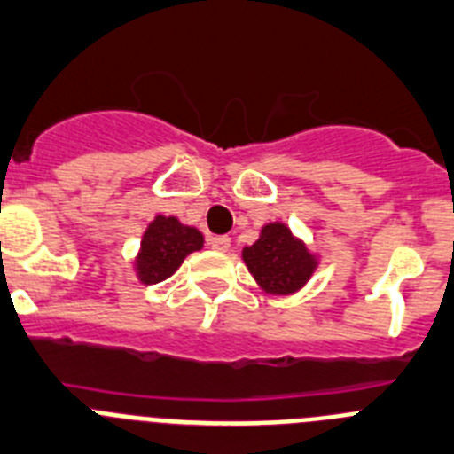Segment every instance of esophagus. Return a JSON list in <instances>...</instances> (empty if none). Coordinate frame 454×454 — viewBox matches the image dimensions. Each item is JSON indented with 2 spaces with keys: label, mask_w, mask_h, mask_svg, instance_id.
Here are the masks:
<instances>
[{
  "label": "esophagus",
  "mask_w": 454,
  "mask_h": 454,
  "mask_svg": "<svg viewBox=\"0 0 454 454\" xmlns=\"http://www.w3.org/2000/svg\"><path fill=\"white\" fill-rule=\"evenodd\" d=\"M210 247L219 253H226L231 248V237L228 235H215L210 237Z\"/></svg>",
  "instance_id": "esophagus-1"
}]
</instances>
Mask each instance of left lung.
<instances>
[{
    "label": "left lung",
    "instance_id": "1",
    "mask_svg": "<svg viewBox=\"0 0 454 454\" xmlns=\"http://www.w3.org/2000/svg\"><path fill=\"white\" fill-rule=\"evenodd\" d=\"M242 257L253 278L271 294L296 292L317 267L305 244L298 242L283 223L264 226L260 239L244 248Z\"/></svg>",
    "mask_w": 454,
    "mask_h": 454
}]
</instances>
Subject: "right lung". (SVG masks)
<instances>
[{"label":"right lung","instance_id":"right-lung-1","mask_svg":"<svg viewBox=\"0 0 454 454\" xmlns=\"http://www.w3.org/2000/svg\"><path fill=\"white\" fill-rule=\"evenodd\" d=\"M203 247V235L197 228L183 226L174 217H156L142 237L137 255V276L142 283H162L176 271L192 251Z\"/></svg>","mask_w":454,"mask_h":454}]
</instances>
